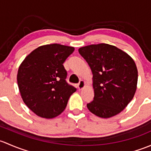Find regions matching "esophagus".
Segmentation results:
<instances>
[{"mask_svg": "<svg viewBox=\"0 0 151 151\" xmlns=\"http://www.w3.org/2000/svg\"><path fill=\"white\" fill-rule=\"evenodd\" d=\"M84 86H85V81L83 80H81L80 81H79V83H78V88L79 90H81L82 89Z\"/></svg>", "mask_w": 151, "mask_h": 151, "instance_id": "esophagus-1", "label": "esophagus"}]
</instances>
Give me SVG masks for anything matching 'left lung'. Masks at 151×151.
<instances>
[{
  "mask_svg": "<svg viewBox=\"0 0 151 151\" xmlns=\"http://www.w3.org/2000/svg\"><path fill=\"white\" fill-rule=\"evenodd\" d=\"M93 73L94 97L87 108L99 117H112L122 112L135 94L138 73L134 61L121 49L107 43L78 49Z\"/></svg>",
  "mask_w": 151,
  "mask_h": 151,
  "instance_id": "obj_1",
  "label": "left lung"
}]
</instances>
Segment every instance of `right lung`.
Returning <instances> with one entry per match:
<instances>
[{
	"mask_svg": "<svg viewBox=\"0 0 151 151\" xmlns=\"http://www.w3.org/2000/svg\"><path fill=\"white\" fill-rule=\"evenodd\" d=\"M74 49L57 43L44 45L32 51L20 65L19 89L25 105L37 116L46 119L59 116L76 91L66 81L63 65Z\"/></svg>",
	"mask_w": 151,
	"mask_h": 151,
	"instance_id": "1",
	"label": "right lung"
}]
</instances>
